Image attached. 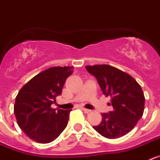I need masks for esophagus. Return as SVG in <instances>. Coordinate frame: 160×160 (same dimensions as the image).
Listing matches in <instances>:
<instances>
[{
    "mask_svg": "<svg viewBox=\"0 0 160 160\" xmlns=\"http://www.w3.org/2000/svg\"><path fill=\"white\" fill-rule=\"evenodd\" d=\"M83 111H84V113H87V114H88V113H90L91 112V111L90 110H89V109H86V108H82V109Z\"/></svg>",
    "mask_w": 160,
    "mask_h": 160,
    "instance_id": "esophagus-1",
    "label": "esophagus"
}]
</instances>
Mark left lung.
Wrapping results in <instances>:
<instances>
[{"mask_svg": "<svg viewBox=\"0 0 160 160\" xmlns=\"http://www.w3.org/2000/svg\"><path fill=\"white\" fill-rule=\"evenodd\" d=\"M102 94L111 97L113 111L102 114V122L93 128L103 137L117 138L129 133L142 116L145 98L135 79L109 65L87 66Z\"/></svg>", "mask_w": 160, "mask_h": 160, "instance_id": "left-lung-1", "label": "left lung"}]
</instances>
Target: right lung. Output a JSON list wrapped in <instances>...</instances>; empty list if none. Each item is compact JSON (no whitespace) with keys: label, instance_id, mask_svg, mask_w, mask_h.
Segmentation results:
<instances>
[{"label":"right lung","instance_id":"obj_1","mask_svg":"<svg viewBox=\"0 0 160 160\" xmlns=\"http://www.w3.org/2000/svg\"><path fill=\"white\" fill-rule=\"evenodd\" d=\"M73 67L56 66L41 72L20 90L14 104L19 128L29 138L48 143L66 128L72 110L53 109L50 106L62 94L66 80Z\"/></svg>","mask_w":160,"mask_h":160}]
</instances>
